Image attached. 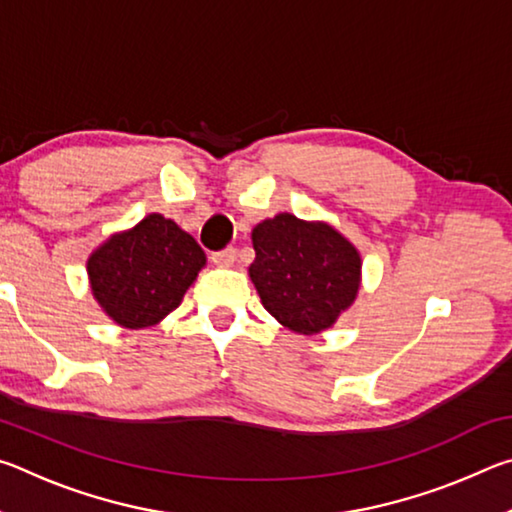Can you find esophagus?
I'll return each instance as SVG.
<instances>
[{"label": "esophagus", "instance_id": "obj_1", "mask_svg": "<svg viewBox=\"0 0 512 512\" xmlns=\"http://www.w3.org/2000/svg\"><path fill=\"white\" fill-rule=\"evenodd\" d=\"M235 259H237L235 248H225V250H219V253L212 255V262L221 268H230L232 264H235Z\"/></svg>", "mask_w": 512, "mask_h": 512}]
</instances>
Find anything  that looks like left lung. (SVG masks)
<instances>
[{"label": "left lung", "instance_id": "1", "mask_svg": "<svg viewBox=\"0 0 512 512\" xmlns=\"http://www.w3.org/2000/svg\"><path fill=\"white\" fill-rule=\"evenodd\" d=\"M250 239V280L264 309L291 332H325L357 300L361 255L334 225L282 212L257 223Z\"/></svg>", "mask_w": 512, "mask_h": 512}]
</instances>
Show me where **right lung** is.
I'll return each mask as SVG.
<instances>
[{"label":"right lung","instance_id":"1","mask_svg":"<svg viewBox=\"0 0 512 512\" xmlns=\"http://www.w3.org/2000/svg\"><path fill=\"white\" fill-rule=\"evenodd\" d=\"M205 262L189 232L153 212L92 250L88 280L103 314L119 327L144 329L183 302Z\"/></svg>","mask_w":512,"mask_h":512}]
</instances>
